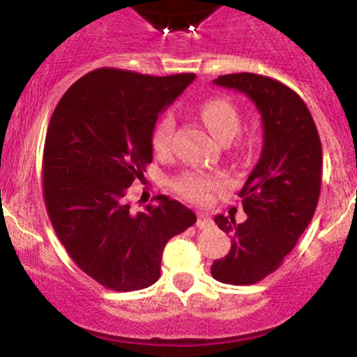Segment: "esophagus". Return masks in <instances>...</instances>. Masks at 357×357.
Listing matches in <instances>:
<instances>
[{
  "mask_svg": "<svg viewBox=\"0 0 357 357\" xmlns=\"http://www.w3.org/2000/svg\"><path fill=\"white\" fill-rule=\"evenodd\" d=\"M197 226H199L200 229L208 228V226H212V219L208 218L207 214H199V219H197Z\"/></svg>",
  "mask_w": 357,
  "mask_h": 357,
  "instance_id": "34e87169",
  "label": "esophagus"
}]
</instances>
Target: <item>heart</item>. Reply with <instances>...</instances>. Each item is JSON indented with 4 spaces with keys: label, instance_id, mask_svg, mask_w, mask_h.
Wrapping results in <instances>:
<instances>
[{
    "label": "heart",
    "instance_id": "1",
    "mask_svg": "<svg viewBox=\"0 0 357 357\" xmlns=\"http://www.w3.org/2000/svg\"><path fill=\"white\" fill-rule=\"evenodd\" d=\"M202 121L208 128V131L226 143L233 139V136L240 129V115L231 102L225 98L205 100L200 105ZM172 132H174V117L165 114L157 122L152 132V149L158 153H164L171 149ZM221 185V179L214 174L204 171H188L179 176L174 181V190L185 199L204 204L211 197V192Z\"/></svg>",
    "mask_w": 357,
    "mask_h": 357
}]
</instances>
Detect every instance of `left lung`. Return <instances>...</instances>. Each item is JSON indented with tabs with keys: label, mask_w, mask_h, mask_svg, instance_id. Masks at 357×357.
<instances>
[{
	"label": "left lung",
	"mask_w": 357,
	"mask_h": 357,
	"mask_svg": "<svg viewBox=\"0 0 357 357\" xmlns=\"http://www.w3.org/2000/svg\"><path fill=\"white\" fill-rule=\"evenodd\" d=\"M214 84L245 93L262 119V150L240 190L247 219L215 215L231 250L211 266L218 282L254 285L282 266L311 222L321 190L323 152L312 115L301 96L276 79L240 72Z\"/></svg>",
	"instance_id": "obj_1"
}]
</instances>
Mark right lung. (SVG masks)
<instances>
[{
  "label": "right lung",
  "mask_w": 357,
  "mask_h": 357,
  "mask_svg": "<svg viewBox=\"0 0 357 357\" xmlns=\"http://www.w3.org/2000/svg\"><path fill=\"white\" fill-rule=\"evenodd\" d=\"M193 79L96 68L67 89L50 119L43 152L46 211L72 261L105 289L153 285L165 243L197 222L188 207L165 195L142 212L126 197L153 158L158 114Z\"/></svg>",
  "instance_id": "obj_1"
}]
</instances>
